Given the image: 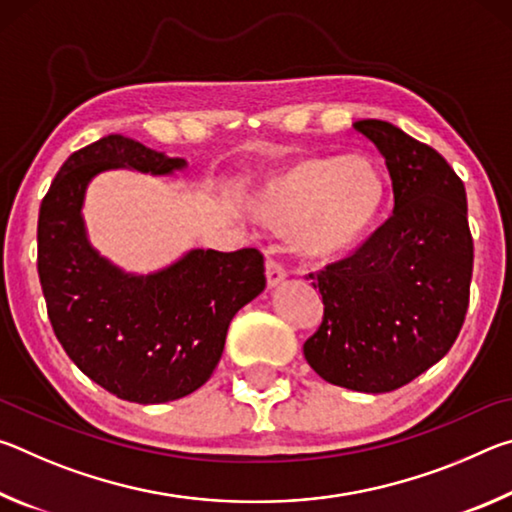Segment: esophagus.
<instances>
[{
	"label": "esophagus",
	"mask_w": 512,
	"mask_h": 512,
	"mask_svg": "<svg viewBox=\"0 0 512 512\" xmlns=\"http://www.w3.org/2000/svg\"><path fill=\"white\" fill-rule=\"evenodd\" d=\"M284 277H287L284 266L280 262H275V259H268L266 262V287L268 289L280 287V284L284 282Z\"/></svg>",
	"instance_id": "obj_1"
}]
</instances>
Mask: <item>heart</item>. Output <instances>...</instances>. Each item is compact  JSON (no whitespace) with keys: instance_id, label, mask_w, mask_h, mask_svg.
<instances>
[{"instance_id":"b5f03b06","label":"heart","mask_w":512,"mask_h":512,"mask_svg":"<svg viewBox=\"0 0 512 512\" xmlns=\"http://www.w3.org/2000/svg\"><path fill=\"white\" fill-rule=\"evenodd\" d=\"M388 194L386 171L370 155L307 153L264 180L255 216L271 230H293V250L305 262L334 264L372 237Z\"/></svg>"}]
</instances>
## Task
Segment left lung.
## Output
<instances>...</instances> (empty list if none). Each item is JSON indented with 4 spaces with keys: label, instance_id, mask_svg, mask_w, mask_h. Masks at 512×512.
<instances>
[{
    "label": "left lung",
    "instance_id": "obj_1",
    "mask_svg": "<svg viewBox=\"0 0 512 512\" xmlns=\"http://www.w3.org/2000/svg\"><path fill=\"white\" fill-rule=\"evenodd\" d=\"M391 171L395 210L357 253L311 273L325 316L305 359L334 386L388 393L461 332L474 264L463 180L436 149L381 119L354 124Z\"/></svg>",
    "mask_w": 512,
    "mask_h": 512
}]
</instances>
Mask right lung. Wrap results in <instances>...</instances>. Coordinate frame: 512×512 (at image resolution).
<instances>
[{
  "instance_id": "obj_1",
  "label": "right lung",
  "mask_w": 512,
  "mask_h": 512,
  "mask_svg": "<svg viewBox=\"0 0 512 512\" xmlns=\"http://www.w3.org/2000/svg\"><path fill=\"white\" fill-rule=\"evenodd\" d=\"M185 167L183 158L108 135L69 155L40 205L38 275L51 327L83 375L119 400L162 404L201 388L230 320L266 287L255 248H194L137 275L90 244L83 203L92 178L110 169L171 176Z\"/></svg>"
}]
</instances>
